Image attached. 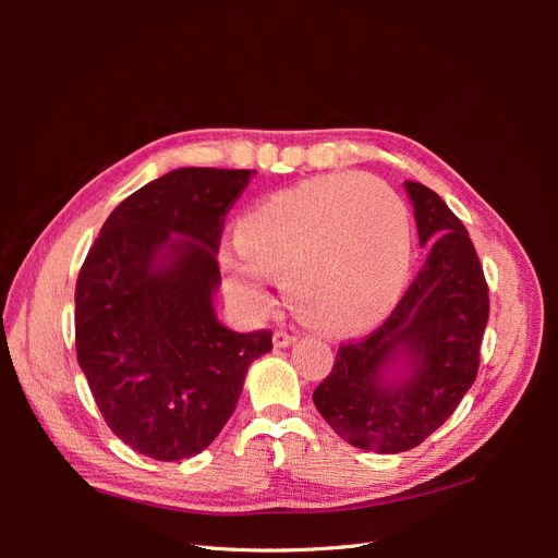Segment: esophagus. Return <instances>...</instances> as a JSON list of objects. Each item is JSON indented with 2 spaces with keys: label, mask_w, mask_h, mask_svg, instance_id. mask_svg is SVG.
<instances>
[{
  "label": "esophagus",
  "mask_w": 558,
  "mask_h": 558,
  "mask_svg": "<svg viewBox=\"0 0 558 558\" xmlns=\"http://www.w3.org/2000/svg\"><path fill=\"white\" fill-rule=\"evenodd\" d=\"M272 342H275V347L286 349V347H291L295 342V335L289 332V330H277L275 337H272Z\"/></svg>",
  "instance_id": "obj_1"
}]
</instances>
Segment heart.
Wrapping results in <instances>:
<instances>
[{"instance_id":"heart-1","label":"heart","mask_w":558,"mask_h":558,"mask_svg":"<svg viewBox=\"0 0 558 558\" xmlns=\"http://www.w3.org/2000/svg\"><path fill=\"white\" fill-rule=\"evenodd\" d=\"M238 246L221 253V275L242 312L272 305L267 275L305 324L361 332L391 312L408 281L410 211L377 181L332 174L258 202L240 218Z\"/></svg>"}]
</instances>
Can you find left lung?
I'll use <instances>...</instances> for the list:
<instances>
[{
    "instance_id": "8db88e82",
    "label": "left lung",
    "mask_w": 558,
    "mask_h": 558,
    "mask_svg": "<svg viewBox=\"0 0 558 558\" xmlns=\"http://www.w3.org/2000/svg\"><path fill=\"white\" fill-rule=\"evenodd\" d=\"M428 258L384 324L337 349L314 404L349 445L414 449L459 408L477 377L488 289L465 226L424 183L404 181Z\"/></svg>"
}]
</instances>
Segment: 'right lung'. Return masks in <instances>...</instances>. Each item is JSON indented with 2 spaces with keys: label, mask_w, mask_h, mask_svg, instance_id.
I'll use <instances>...</instances> for the list:
<instances>
[{
  "label": "right lung",
  "mask_w": 558,
  "mask_h": 558,
  "mask_svg": "<svg viewBox=\"0 0 558 558\" xmlns=\"http://www.w3.org/2000/svg\"><path fill=\"white\" fill-rule=\"evenodd\" d=\"M256 170L181 167L125 197L76 281V359L116 437L156 461L207 449L272 332L216 316L223 221Z\"/></svg>",
  "instance_id": "1"
}]
</instances>
